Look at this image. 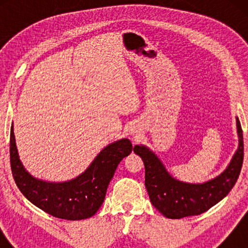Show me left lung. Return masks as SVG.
I'll return each mask as SVG.
<instances>
[{"instance_id":"left-lung-1","label":"left lung","mask_w":248,"mask_h":248,"mask_svg":"<svg viewBox=\"0 0 248 248\" xmlns=\"http://www.w3.org/2000/svg\"><path fill=\"white\" fill-rule=\"evenodd\" d=\"M238 149L223 172L203 184H189L175 179L166 170L157 155L144 145H135L133 151L140 155L145 168V187L155 209L166 218L181 219L198 216L225 198L236 184L244 159L243 131L238 117Z\"/></svg>"}]
</instances>
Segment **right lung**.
I'll list each match as a JSON object with an SVG mask.
<instances>
[{
  "mask_svg": "<svg viewBox=\"0 0 248 248\" xmlns=\"http://www.w3.org/2000/svg\"><path fill=\"white\" fill-rule=\"evenodd\" d=\"M132 150L131 141L122 139L104 148L78 177L69 182L50 183L32 177L26 170L19 159L13 126L10 133V162L16 186L37 208L65 220L90 218L99 210L118 164Z\"/></svg>",
  "mask_w": 248,
  "mask_h": 248,
  "instance_id": "1",
  "label": "right lung"
}]
</instances>
